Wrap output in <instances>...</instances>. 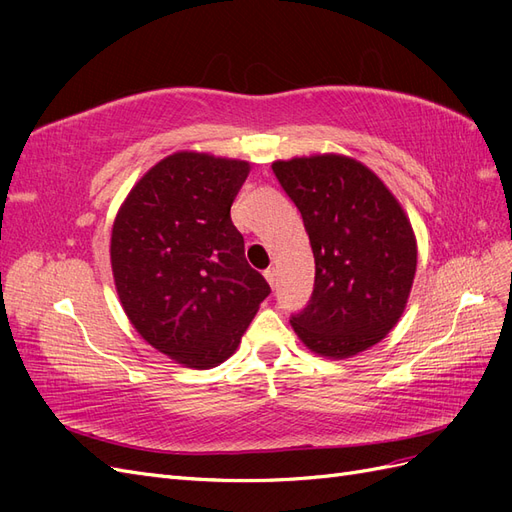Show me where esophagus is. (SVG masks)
<instances>
[{"label": "esophagus", "mask_w": 512, "mask_h": 512, "mask_svg": "<svg viewBox=\"0 0 512 512\" xmlns=\"http://www.w3.org/2000/svg\"><path fill=\"white\" fill-rule=\"evenodd\" d=\"M265 280L269 282V286H271V288H275V284H277V273H275V269H273V267H269V269L265 271Z\"/></svg>", "instance_id": "1"}]
</instances>
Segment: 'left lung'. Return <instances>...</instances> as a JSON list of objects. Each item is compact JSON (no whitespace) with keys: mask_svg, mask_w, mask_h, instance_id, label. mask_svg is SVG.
<instances>
[{"mask_svg":"<svg viewBox=\"0 0 512 512\" xmlns=\"http://www.w3.org/2000/svg\"><path fill=\"white\" fill-rule=\"evenodd\" d=\"M316 262L312 301L290 324L318 356L350 359L389 335L408 305L416 237L404 207L363 162L342 153L275 160Z\"/></svg>","mask_w":512,"mask_h":512,"instance_id":"8db88e82","label":"left lung"}]
</instances>
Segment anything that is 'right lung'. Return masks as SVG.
<instances>
[{
	"instance_id": "obj_1",
	"label": "right lung",
	"mask_w": 512,
	"mask_h": 512,
	"mask_svg": "<svg viewBox=\"0 0 512 512\" xmlns=\"http://www.w3.org/2000/svg\"><path fill=\"white\" fill-rule=\"evenodd\" d=\"M250 162L170 153L136 181L111 232L123 312L147 344L183 367L211 369L239 348L271 292L247 265L232 200Z\"/></svg>"
}]
</instances>
